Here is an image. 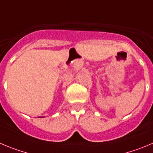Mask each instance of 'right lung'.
<instances>
[{
    "mask_svg": "<svg viewBox=\"0 0 153 153\" xmlns=\"http://www.w3.org/2000/svg\"><path fill=\"white\" fill-rule=\"evenodd\" d=\"M40 118H41V117H40Z\"/></svg>",
    "mask_w": 153,
    "mask_h": 153,
    "instance_id": "add662e5",
    "label": "right lung"
}]
</instances>
